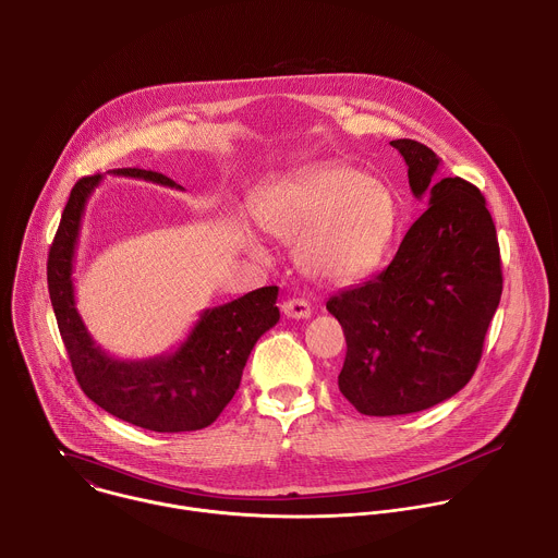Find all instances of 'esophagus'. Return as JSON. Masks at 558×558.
Masks as SVG:
<instances>
[{"mask_svg":"<svg viewBox=\"0 0 558 558\" xmlns=\"http://www.w3.org/2000/svg\"><path fill=\"white\" fill-rule=\"evenodd\" d=\"M282 313L287 317H293V320H306V317H311V306L302 298H291L282 302Z\"/></svg>","mask_w":558,"mask_h":558,"instance_id":"esophagus-1","label":"esophagus"}]
</instances>
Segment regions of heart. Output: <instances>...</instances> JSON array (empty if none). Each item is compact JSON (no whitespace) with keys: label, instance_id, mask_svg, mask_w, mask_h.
Here are the masks:
<instances>
[{"label":"heart","instance_id":"obj_1","mask_svg":"<svg viewBox=\"0 0 558 558\" xmlns=\"http://www.w3.org/2000/svg\"><path fill=\"white\" fill-rule=\"evenodd\" d=\"M258 222L280 241L301 238L295 258L306 276L351 284L381 265L400 227V203L379 179L325 163L276 183L258 205Z\"/></svg>","mask_w":558,"mask_h":558}]
</instances>
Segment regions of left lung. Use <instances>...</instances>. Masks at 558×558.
<instances>
[{"label": "left lung", "instance_id": "8db88e82", "mask_svg": "<svg viewBox=\"0 0 558 558\" xmlns=\"http://www.w3.org/2000/svg\"><path fill=\"white\" fill-rule=\"evenodd\" d=\"M390 145L428 207L379 276L327 302L347 338L338 386L371 417L420 413L459 392L482 360L504 289L484 194L463 179H437L441 161L424 143Z\"/></svg>", "mask_w": 558, "mask_h": 558}]
</instances>
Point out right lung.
<instances>
[{
	"label": "right lung",
	"instance_id": "right-lung-1",
	"mask_svg": "<svg viewBox=\"0 0 558 558\" xmlns=\"http://www.w3.org/2000/svg\"><path fill=\"white\" fill-rule=\"evenodd\" d=\"M110 174L183 190L151 170L123 168ZM101 181V174L76 181L48 254L50 302L76 381L97 407L138 428L154 433L207 428L241 386L243 368L260 336L278 325V287H263L205 308L190 336L170 353L147 360L106 353L76 311L72 282L84 211Z\"/></svg>",
	"mask_w": 558,
	"mask_h": 558
}]
</instances>
